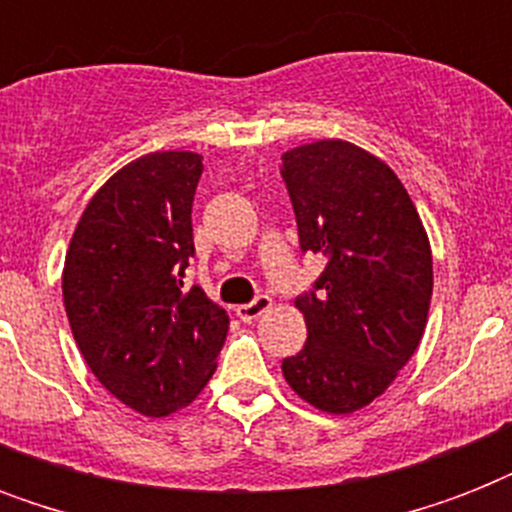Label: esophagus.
I'll use <instances>...</instances> for the list:
<instances>
[{"label": "esophagus", "instance_id": "obj_1", "mask_svg": "<svg viewBox=\"0 0 512 512\" xmlns=\"http://www.w3.org/2000/svg\"><path fill=\"white\" fill-rule=\"evenodd\" d=\"M271 305H273L271 297L260 295V297H255L252 303L239 305V308H236V316H239L241 321H255V319H260V316H263V313L268 311Z\"/></svg>", "mask_w": 512, "mask_h": 512}]
</instances>
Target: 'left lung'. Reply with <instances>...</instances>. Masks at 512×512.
I'll use <instances>...</instances> for the list:
<instances>
[{
	"label": "left lung",
	"mask_w": 512,
	"mask_h": 512,
	"mask_svg": "<svg viewBox=\"0 0 512 512\" xmlns=\"http://www.w3.org/2000/svg\"><path fill=\"white\" fill-rule=\"evenodd\" d=\"M281 177L300 249L327 257L295 300L308 340L281 372L311 406L350 414L382 396L420 345L433 295L428 233L396 172L353 143L292 148Z\"/></svg>",
	"instance_id": "obj_1"
}]
</instances>
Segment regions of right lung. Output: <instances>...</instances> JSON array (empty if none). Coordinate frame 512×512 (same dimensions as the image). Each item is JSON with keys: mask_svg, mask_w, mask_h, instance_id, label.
Here are the masks:
<instances>
[{"mask_svg": "<svg viewBox=\"0 0 512 512\" xmlns=\"http://www.w3.org/2000/svg\"><path fill=\"white\" fill-rule=\"evenodd\" d=\"M201 170L191 151L130 162L92 196L66 252L76 345L100 385L146 417L191 404L228 335V313L201 287H183Z\"/></svg>", "mask_w": 512, "mask_h": 512, "instance_id": "add662e5", "label": "right lung"}]
</instances>
